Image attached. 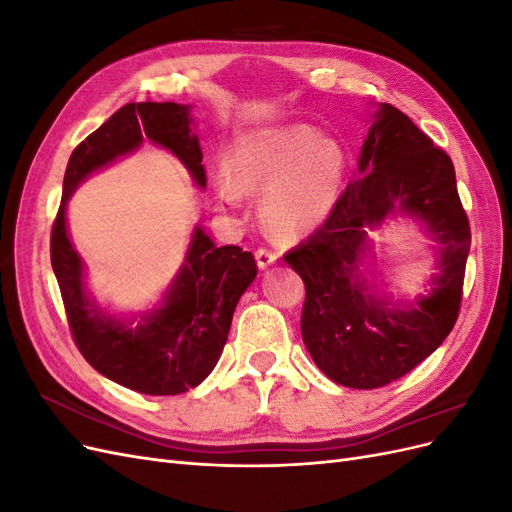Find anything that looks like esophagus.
Wrapping results in <instances>:
<instances>
[{"label":"esophagus","mask_w":512,"mask_h":512,"mask_svg":"<svg viewBox=\"0 0 512 512\" xmlns=\"http://www.w3.org/2000/svg\"><path fill=\"white\" fill-rule=\"evenodd\" d=\"M275 260H277V254L273 250H267V247H260V250H256V262L260 269H269Z\"/></svg>","instance_id":"esophagus-1"}]
</instances>
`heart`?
Segmentation results:
<instances>
[{
	"instance_id": "obj_1",
	"label": "heart",
	"mask_w": 512,
	"mask_h": 512,
	"mask_svg": "<svg viewBox=\"0 0 512 512\" xmlns=\"http://www.w3.org/2000/svg\"><path fill=\"white\" fill-rule=\"evenodd\" d=\"M344 170V151L314 128H269L239 138L228 166L215 175L213 190L228 207L239 205L243 192H265V222L280 237L292 239L329 218Z\"/></svg>"
}]
</instances>
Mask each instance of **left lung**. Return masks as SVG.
<instances>
[{"instance_id":"obj_1","label":"left lung","mask_w":512,"mask_h":512,"mask_svg":"<svg viewBox=\"0 0 512 512\" xmlns=\"http://www.w3.org/2000/svg\"><path fill=\"white\" fill-rule=\"evenodd\" d=\"M352 179L324 224L284 254L301 275V335L314 363L350 389H380L412 371L453 331L470 252V222L455 166L414 121L382 104ZM410 212L443 243L441 273L406 313L371 298L358 271L364 228L389 212Z\"/></svg>"}]
</instances>
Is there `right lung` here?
Segmentation results:
<instances>
[{
	"instance_id": "add662e5",
	"label": "right lung",
	"mask_w": 512,
	"mask_h": 512,
	"mask_svg": "<svg viewBox=\"0 0 512 512\" xmlns=\"http://www.w3.org/2000/svg\"><path fill=\"white\" fill-rule=\"evenodd\" d=\"M190 123V106L175 102L121 106L72 151L51 230V265L76 348L102 376L145 395H179L211 374L228 339L232 312L256 277V260L239 245L215 247L196 228L166 303L145 316L141 327L130 329L87 301L83 262L66 230V203L91 170L136 149L143 136L173 151L205 188L203 151Z\"/></svg>"
}]
</instances>
